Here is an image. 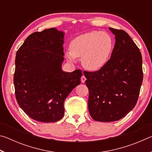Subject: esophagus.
Here are the masks:
<instances>
[{
  "instance_id": "obj_1",
  "label": "esophagus",
  "mask_w": 152,
  "mask_h": 152,
  "mask_svg": "<svg viewBox=\"0 0 152 152\" xmlns=\"http://www.w3.org/2000/svg\"><path fill=\"white\" fill-rule=\"evenodd\" d=\"M81 82L82 83H84V82H85V81H86V77L84 76V75H82V77H81Z\"/></svg>"
}]
</instances>
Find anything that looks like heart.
<instances>
[{"label":"heart","instance_id":"b5f03b06","mask_svg":"<svg viewBox=\"0 0 152 152\" xmlns=\"http://www.w3.org/2000/svg\"><path fill=\"white\" fill-rule=\"evenodd\" d=\"M113 50V41L105 32L91 31L76 36L71 41L70 50L65 55L70 61L82 58L83 66L90 71H97L106 65Z\"/></svg>","mask_w":152,"mask_h":152}]
</instances>
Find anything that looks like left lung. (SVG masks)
I'll return each instance as SVG.
<instances>
[{"label":"left lung","instance_id":"8db88e82","mask_svg":"<svg viewBox=\"0 0 152 152\" xmlns=\"http://www.w3.org/2000/svg\"><path fill=\"white\" fill-rule=\"evenodd\" d=\"M115 44L109 61L101 70L84 71L89 91L88 110L101 122L124 117L137 103L143 81L140 49L125 31L109 28Z\"/></svg>","mask_w":152,"mask_h":152}]
</instances>
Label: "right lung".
<instances>
[{
	"mask_svg": "<svg viewBox=\"0 0 152 152\" xmlns=\"http://www.w3.org/2000/svg\"><path fill=\"white\" fill-rule=\"evenodd\" d=\"M64 35L56 28L34 32L17 51L15 96L23 110L37 121L60 120L64 114V101L80 84V70H61Z\"/></svg>",
	"mask_w": 152,
	"mask_h": 152,
	"instance_id": "add662e5",
	"label": "right lung"
}]
</instances>
